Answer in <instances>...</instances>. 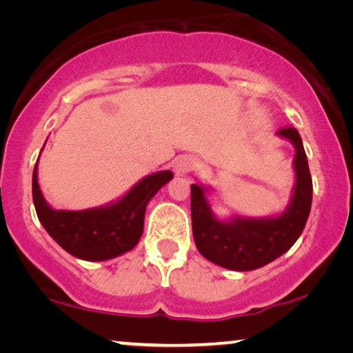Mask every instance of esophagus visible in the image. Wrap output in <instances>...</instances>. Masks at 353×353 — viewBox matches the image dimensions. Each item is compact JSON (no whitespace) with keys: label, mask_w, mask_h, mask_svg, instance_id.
Listing matches in <instances>:
<instances>
[{"label":"esophagus","mask_w":353,"mask_h":353,"mask_svg":"<svg viewBox=\"0 0 353 353\" xmlns=\"http://www.w3.org/2000/svg\"><path fill=\"white\" fill-rule=\"evenodd\" d=\"M173 170H175L176 176H186L190 175L191 172L196 170V162L192 161L190 156H181L176 159L175 165H173Z\"/></svg>","instance_id":"1"}]
</instances>
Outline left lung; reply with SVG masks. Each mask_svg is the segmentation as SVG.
<instances>
[{"instance_id": "obj_1", "label": "left lung", "mask_w": 353, "mask_h": 353, "mask_svg": "<svg viewBox=\"0 0 353 353\" xmlns=\"http://www.w3.org/2000/svg\"><path fill=\"white\" fill-rule=\"evenodd\" d=\"M296 149V183L286 210L273 216L250 219L233 215L219 220L207 194L212 188L191 185V220L196 248L212 263L234 272H250L273 262L292 248L302 234L312 207V176L302 138L296 128L276 132Z\"/></svg>"}]
</instances>
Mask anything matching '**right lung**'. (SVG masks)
I'll list each match as a JSON object with an SVG mask.
<instances>
[{
  "mask_svg": "<svg viewBox=\"0 0 353 353\" xmlns=\"http://www.w3.org/2000/svg\"><path fill=\"white\" fill-rule=\"evenodd\" d=\"M172 178L170 170L156 172L110 204L85 210H56L38 185L37 161L32 178L33 204L43 228L65 252L88 262H103L128 252L139 243L149 201Z\"/></svg>",
  "mask_w": 353,
  "mask_h": 353,
  "instance_id": "right-lung-1",
  "label": "right lung"
}]
</instances>
